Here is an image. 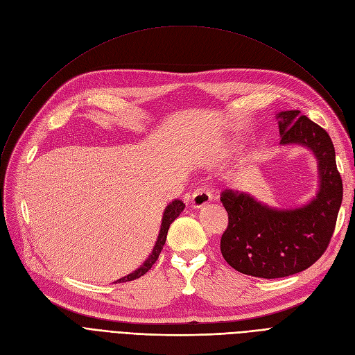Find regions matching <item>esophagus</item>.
Masks as SVG:
<instances>
[{
	"label": "esophagus",
	"mask_w": 355,
	"mask_h": 355,
	"mask_svg": "<svg viewBox=\"0 0 355 355\" xmlns=\"http://www.w3.org/2000/svg\"><path fill=\"white\" fill-rule=\"evenodd\" d=\"M211 200H213L211 193L206 187H200V189H196L191 196V206L194 209H202L206 207L207 204H210Z\"/></svg>",
	"instance_id": "34e87169"
}]
</instances>
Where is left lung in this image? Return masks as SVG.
I'll list each match as a JSON object with an SVG mask.
<instances>
[{
  "mask_svg": "<svg viewBox=\"0 0 355 355\" xmlns=\"http://www.w3.org/2000/svg\"><path fill=\"white\" fill-rule=\"evenodd\" d=\"M281 145L309 149L318 162V190L304 206L277 209L250 193L226 190L221 202L229 226L220 249L226 262L240 273L275 279L300 273L327 250L343 201V180L327 130L300 110L276 114Z\"/></svg>",
  "mask_w": 355,
  "mask_h": 355,
  "instance_id": "1",
  "label": "left lung"
}]
</instances>
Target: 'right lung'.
I'll list each match as a JSON object with an SVG mask.
<instances>
[{
  "instance_id": "right-lung-1",
  "label": "right lung",
  "mask_w": 355,
  "mask_h": 355,
  "mask_svg": "<svg viewBox=\"0 0 355 355\" xmlns=\"http://www.w3.org/2000/svg\"><path fill=\"white\" fill-rule=\"evenodd\" d=\"M185 204L181 201V200H174L171 201L168 206L165 207L164 210V214H162V220H161V229H159V233H158V239L155 241L154 245V249L151 252V254L148 256V259L145 260V262L137 269L134 270L132 273H129L121 279H118L116 282H129V281H134V279H138L141 277L142 275H145L149 269L153 268V265L158 260V256L165 245V240H166V233H168V229H170V225L171 223L181 214V211L184 210Z\"/></svg>"
}]
</instances>
